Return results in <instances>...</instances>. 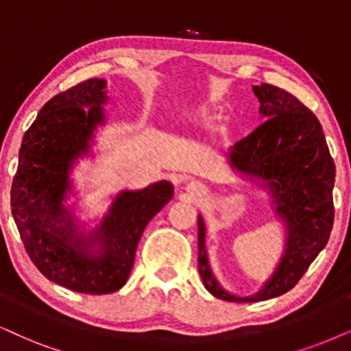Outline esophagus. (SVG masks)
Wrapping results in <instances>:
<instances>
[{
    "label": "esophagus",
    "mask_w": 351,
    "mask_h": 351,
    "mask_svg": "<svg viewBox=\"0 0 351 351\" xmlns=\"http://www.w3.org/2000/svg\"><path fill=\"white\" fill-rule=\"evenodd\" d=\"M186 189H188V193L191 194H199L201 193V186H199V183H189L188 186H186Z\"/></svg>",
    "instance_id": "obj_1"
}]
</instances>
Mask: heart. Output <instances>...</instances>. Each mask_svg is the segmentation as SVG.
I'll list each match as a JSON object with an SVG mask.
<instances>
[{"instance_id":"heart-1","label":"heart","mask_w":351,"mask_h":351,"mask_svg":"<svg viewBox=\"0 0 351 351\" xmlns=\"http://www.w3.org/2000/svg\"><path fill=\"white\" fill-rule=\"evenodd\" d=\"M196 118L199 119V121H202V123H206V121H208V113L206 112V110H202V112H197V114H196Z\"/></svg>"}]
</instances>
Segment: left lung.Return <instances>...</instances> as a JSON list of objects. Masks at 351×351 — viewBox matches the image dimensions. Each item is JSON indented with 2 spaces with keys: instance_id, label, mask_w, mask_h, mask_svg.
Returning <instances> with one entry per match:
<instances>
[{
  "instance_id": "left-lung-1",
  "label": "left lung",
  "mask_w": 351,
  "mask_h": 351,
  "mask_svg": "<svg viewBox=\"0 0 351 351\" xmlns=\"http://www.w3.org/2000/svg\"><path fill=\"white\" fill-rule=\"evenodd\" d=\"M252 90L265 121L233 145L228 160L243 175L267 183L277 214L285 219L287 250L259 293L245 298L230 295L208 267L206 227L199 217V274L212 295L233 303L275 298L291 290L327 245L334 225L335 163L316 114L283 88L263 84Z\"/></svg>"
}]
</instances>
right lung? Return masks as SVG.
I'll return each mask as SVG.
<instances>
[{"label":"right lung","instance_id":"right-lung-1","mask_svg":"<svg viewBox=\"0 0 351 351\" xmlns=\"http://www.w3.org/2000/svg\"><path fill=\"white\" fill-rule=\"evenodd\" d=\"M105 101V81L97 77L48 100L22 137L11 186V212L30 261L48 280L87 295L113 293L126 283L143 232L173 197L168 181L124 191L94 233H76L63 206L69 170L104 123Z\"/></svg>","mask_w":351,"mask_h":351}]
</instances>
